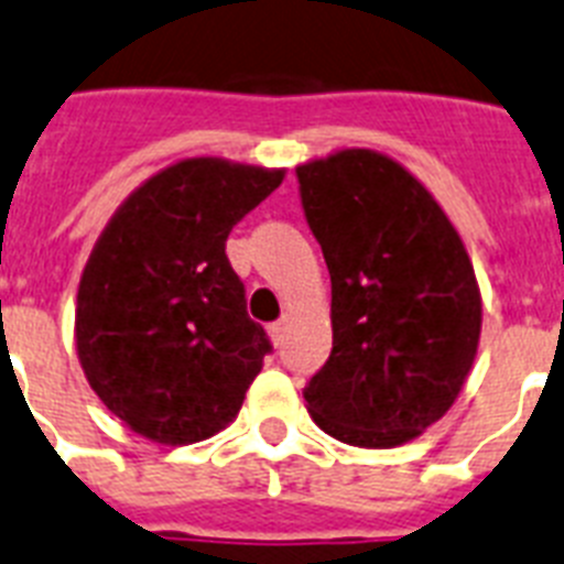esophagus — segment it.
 Instances as JSON below:
<instances>
[{"instance_id":"esophagus-1","label":"esophagus","mask_w":564,"mask_h":564,"mask_svg":"<svg viewBox=\"0 0 564 564\" xmlns=\"http://www.w3.org/2000/svg\"><path fill=\"white\" fill-rule=\"evenodd\" d=\"M267 329H269V337H272V343H275V346H281V343H283V335H286V321L269 323Z\"/></svg>"}]
</instances>
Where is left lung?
<instances>
[{"label": "left lung", "mask_w": 564, "mask_h": 564, "mask_svg": "<svg viewBox=\"0 0 564 564\" xmlns=\"http://www.w3.org/2000/svg\"><path fill=\"white\" fill-rule=\"evenodd\" d=\"M332 278V355L303 400L329 437L394 448L452 409L477 357L482 301L448 215L375 150L295 170Z\"/></svg>", "instance_id": "left-lung-1"}]
</instances>
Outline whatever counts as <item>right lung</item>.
<instances>
[{
    "label": "right lung",
    "mask_w": 564,
    "mask_h": 564,
    "mask_svg": "<svg viewBox=\"0 0 564 564\" xmlns=\"http://www.w3.org/2000/svg\"><path fill=\"white\" fill-rule=\"evenodd\" d=\"M283 170L184 159L147 178L93 247L76 349L101 403L141 437L189 445L227 429L272 351L227 258Z\"/></svg>",
    "instance_id": "obj_1"
}]
</instances>
